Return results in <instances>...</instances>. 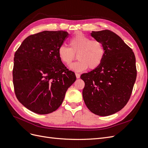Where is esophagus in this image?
I'll list each match as a JSON object with an SVG mask.
<instances>
[{
    "label": "esophagus",
    "mask_w": 148,
    "mask_h": 148,
    "mask_svg": "<svg viewBox=\"0 0 148 148\" xmlns=\"http://www.w3.org/2000/svg\"><path fill=\"white\" fill-rule=\"evenodd\" d=\"M75 76H76V77H77V79H79L80 77V75L79 73H75Z\"/></svg>",
    "instance_id": "obj_1"
}]
</instances>
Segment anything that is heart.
I'll return each mask as SVG.
<instances>
[{"label": "heart", "mask_w": 148, "mask_h": 148, "mask_svg": "<svg viewBox=\"0 0 148 148\" xmlns=\"http://www.w3.org/2000/svg\"><path fill=\"white\" fill-rule=\"evenodd\" d=\"M69 47L61 45L58 55L62 63L71 64L77 54L79 60L72 63L69 68L76 72H82L88 69H94L101 64L105 55V50L101 42L92 40L81 32H78L69 40Z\"/></svg>", "instance_id": "b5f03b06"}]
</instances>
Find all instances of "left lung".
Masks as SVG:
<instances>
[{
	"instance_id": "8db88e82",
	"label": "left lung",
	"mask_w": 148,
	"mask_h": 148,
	"mask_svg": "<svg viewBox=\"0 0 148 148\" xmlns=\"http://www.w3.org/2000/svg\"><path fill=\"white\" fill-rule=\"evenodd\" d=\"M91 36L102 42L105 55L98 68L81 75L83 98L92 112L108 116L121 110L130 98L137 74L135 56L112 31H92Z\"/></svg>"
}]
</instances>
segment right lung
Masks as SVG:
<instances>
[{"label":"right lung","mask_w":148,"mask_h":148,"mask_svg":"<svg viewBox=\"0 0 148 148\" xmlns=\"http://www.w3.org/2000/svg\"><path fill=\"white\" fill-rule=\"evenodd\" d=\"M63 31H44L28 36L14 57L13 82L18 101L39 114L56 111L76 80L58 55L68 37Z\"/></svg>","instance_id":"right-lung-1"}]
</instances>
